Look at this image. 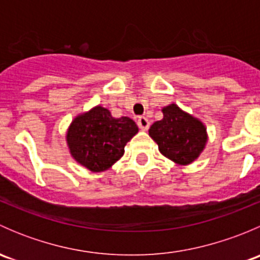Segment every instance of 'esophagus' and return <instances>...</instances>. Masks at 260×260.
I'll list each match as a JSON object with an SVG mask.
<instances>
[{"instance_id": "1", "label": "esophagus", "mask_w": 260, "mask_h": 260, "mask_svg": "<svg viewBox=\"0 0 260 260\" xmlns=\"http://www.w3.org/2000/svg\"><path fill=\"white\" fill-rule=\"evenodd\" d=\"M137 124H138V127H140L142 131H147V129H148V127H149V120L147 119L146 117H138Z\"/></svg>"}]
</instances>
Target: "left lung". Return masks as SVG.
I'll return each instance as SVG.
<instances>
[{
    "label": "left lung",
    "instance_id": "left-lung-1",
    "mask_svg": "<svg viewBox=\"0 0 260 260\" xmlns=\"http://www.w3.org/2000/svg\"><path fill=\"white\" fill-rule=\"evenodd\" d=\"M162 113L164 118L154 122L148 131L159 152L179 165L195 161L208 141L205 125L176 104L165 107Z\"/></svg>",
    "mask_w": 260,
    "mask_h": 260
}]
</instances>
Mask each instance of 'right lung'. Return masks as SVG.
I'll return each instance as SVG.
<instances>
[{"mask_svg": "<svg viewBox=\"0 0 260 260\" xmlns=\"http://www.w3.org/2000/svg\"><path fill=\"white\" fill-rule=\"evenodd\" d=\"M138 132L128 117L114 118L98 106L78 115L68 129L70 153L79 164L93 172L108 170L124 153V146Z\"/></svg>", "mask_w": 260, "mask_h": 260, "instance_id": "right-lung-1", "label": "right lung"}]
</instances>
